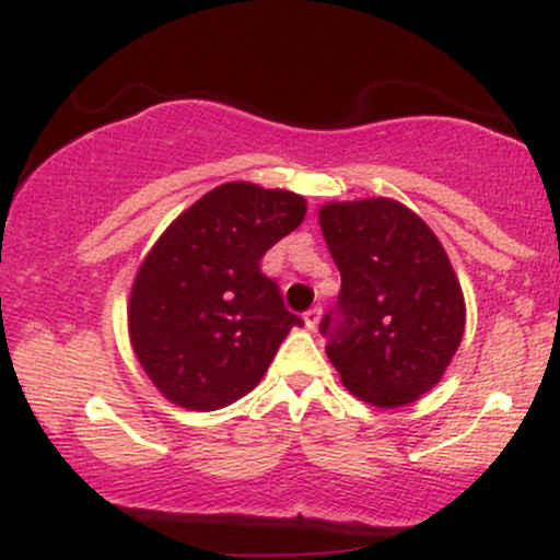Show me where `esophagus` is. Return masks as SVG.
Returning <instances> with one entry per match:
<instances>
[{
  "label": "esophagus",
  "mask_w": 560,
  "mask_h": 560,
  "mask_svg": "<svg viewBox=\"0 0 560 560\" xmlns=\"http://www.w3.org/2000/svg\"><path fill=\"white\" fill-rule=\"evenodd\" d=\"M320 320V307H311V311L305 313V326L307 329H316Z\"/></svg>",
  "instance_id": "obj_1"
}]
</instances>
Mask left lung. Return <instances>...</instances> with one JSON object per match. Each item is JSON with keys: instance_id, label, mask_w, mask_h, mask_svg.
Segmentation results:
<instances>
[{"instance_id": "obj_1", "label": "left lung", "mask_w": 560, "mask_h": 560, "mask_svg": "<svg viewBox=\"0 0 560 560\" xmlns=\"http://www.w3.org/2000/svg\"><path fill=\"white\" fill-rule=\"evenodd\" d=\"M318 218L342 276L337 305L320 318L326 355L345 387L376 408L419 400L445 374L466 326L445 249L395 199L331 202Z\"/></svg>"}]
</instances>
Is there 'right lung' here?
I'll use <instances>...</instances> for the list:
<instances>
[{
    "instance_id": "obj_1",
    "label": "right lung",
    "mask_w": 560,
    "mask_h": 560,
    "mask_svg": "<svg viewBox=\"0 0 560 560\" xmlns=\"http://www.w3.org/2000/svg\"><path fill=\"white\" fill-rule=\"evenodd\" d=\"M305 218V199L231 182L184 210L141 262L128 302L141 369L191 410L231 405L258 382L302 318L260 258Z\"/></svg>"
}]
</instances>
